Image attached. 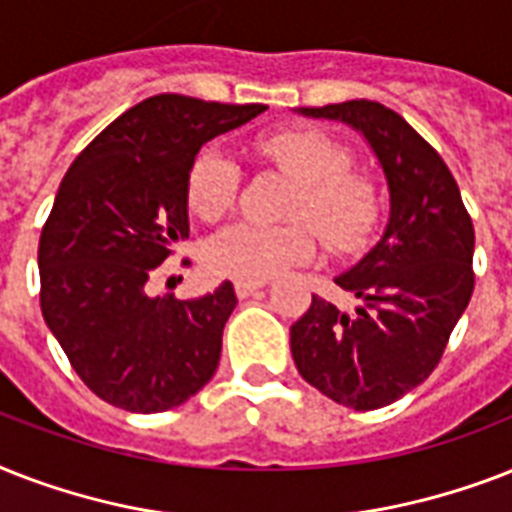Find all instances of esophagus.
I'll list each match as a JSON object with an SVG mask.
<instances>
[{
  "label": "esophagus",
  "mask_w": 512,
  "mask_h": 512,
  "mask_svg": "<svg viewBox=\"0 0 512 512\" xmlns=\"http://www.w3.org/2000/svg\"><path fill=\"white\" fill-rule=\"evenodd\" d=\"M265 281H249V279H239L236 281V295L239 297H249L252 292H257V289H263Z\"/></svg>",
  "instance_id": "obj_1"
}]
</instances>
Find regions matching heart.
I'll list each match as a JSON object with an SVG mask.
<instances>
[{"label": "heart", "mask_w": 512, "mask_h": 512, "mask_svg": "<svg viewBox=\"0 0 512 512\" xmlns=\"http://www.w3.org/2000/svg\"><path fill=\"white\" fill-rule=\"evenodd\" d=\"M260 151L300 180L289 212L305 220L279 225L244 220L228 225L209 241V271L231 279H271L289 265L316 255L314 224L332 252H350L369 239L380 201L364 175L348 170L350 151L342 143L327 132L295 127L260 140ZM239 180V167L231 156L217 148L204 151L188 175L191 209L204 220L223 217L236 204Z\"/></svg>", "instance_id": "1"}]
</instances>
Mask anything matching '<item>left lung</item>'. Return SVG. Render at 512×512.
Here are the masks:
<instances>
[{
  "label": "left lung",
  "instance_id": "left-lung-1",
  "mask_svg": "<svg viewBox=\"0 0 512 512\" xmlns=\"http://www.w3.org/2000/svg\"><path fill=\"white\" fill-rule=\"evenodd\" d=\"M295 111L356 130L388 185L380 239L335 276L356 308L340 311L313 295L289 329L303 380L337 404L369 412L406 396L441 361L473 295L476 233L444 159L396 111L374 100Z\"/></svg>",
  "mask_w": 512,
  "mask_h": 512
}]
</instances>
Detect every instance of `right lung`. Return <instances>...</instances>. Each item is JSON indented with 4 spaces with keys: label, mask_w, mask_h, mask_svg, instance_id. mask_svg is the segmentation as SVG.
I'll use <instances>...</instances> for the list:
<instances>
[{
    "label": "right lung",
    "mask_w": 512,
    "mask_h": 512,
    "mask_svg": "<svg viewBox=\"0 0 512 512\" xmlns=\"http://www.w3.org/2000/svg\"><path fill=\"white\" fill-rule=\"evenodd\" d=\"M263 111L154 95L108 124L63 177L39 239L42 316L108 404L167 412L212 380L233 284L177 300L148 295V279L191 233L188 175L201 146Z\"/></svg>",
    "instance_id": "1"
}]
</instances>
